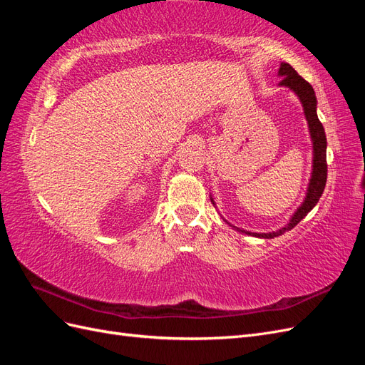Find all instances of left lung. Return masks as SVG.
Wrapping results in <instances>:
<instances>
[{"mask_svg":"<svg viewBox=\"0 0 365 365\" xmlns=\"http://www.w3.org/2000/svg\"><path fill=\"white\" fill-rule=\"evenodd\" d=\"M279 77H282L279 86H284L288 88V90H291L298 97V101H300L303 106V114L307 121L309 135H311V141H312V172H311V178H309V182H307V190H306L303 202L292 213L288 224L283 225L282 228L275 231H268V233H252V231H247V230L231 225L224 219L230 227H233L236 231H239V233H245L248 236L260 237V239L277 237L283 235L284 231L292 230L317 205L319 197H322L324 192L326 180H327V163H326L327 140H326L324 128L317 115V96H315L314 88L311 86V83L306 82L289 63L286 62L280 63ZM210 201H212V204L216 207V202L212 197V195H210Z\"/></svg>","mask_w":365,"mask_h":365,"instance_id":"1","label":"left lung"}]
</instances>
